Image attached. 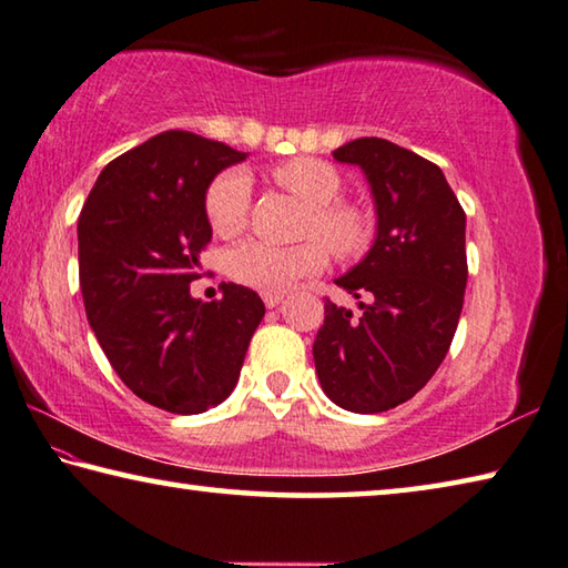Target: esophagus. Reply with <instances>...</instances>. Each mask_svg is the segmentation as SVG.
Listing matches in <instances>:
<instances>
[{
    "mask_svg": "<svg viewBox=\"0 0 568 568\" xmlns=\"http://www.w3.org/2000/svg\"><path fill=\"white\" fill-rule=\"evenodd\" d=\"M262 300H264V304H266V310H274V306L282 304L284 294H278V292H264Z\"/></svg>",
    "mask_w": 568,
    "mask_h": 568,
    "instance_id": "obj_1",
    "label": "esophagus"
}]
</instances>
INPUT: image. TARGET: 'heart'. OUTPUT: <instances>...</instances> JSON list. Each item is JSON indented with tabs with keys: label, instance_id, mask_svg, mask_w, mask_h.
Here are the masks:
<instances>
[{
	"label": "heart",
	"instance_id": "1",
	"mask_svg": "<svg viewBox=\"0 0 568 568\" xmlns=\"http://www.w3.org/2000/svg\"><path fill=\"white\" fill-rule=\"evenodd\" d=\"M274 182L286 189L304 206V236H320L326 248L339 258L364 254L372 242V222L364 209L339 202L342 176L332 164L320 159L296 156L272 169ZM252 204V176L244 169H226L206 189L204 209L214 234L232 239L244 232ZM326 248L320 242L296 246H272L264 242H244L229 254V274L236 282L262 292H284L302 276L322 272Z\"/></svg>",
	"mask_w": 568,
	"mask_h": 568
}]
</instances>
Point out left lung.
<instances>
[{"instance_id": "left-lung-1", "label": "left lung", "mask_w": 568, "mask_h": 568, "mask_svg": "<svg viewBox=\"0 0 568 568\" xmlns=\"http://www.w3.org/2000/svg\"><path fill=\"white\" fill-rule=\"evenodd\" d=\"M372 189L376 234L359 264L334 278L359 302L324 304L314 366L329 399L379 414L422 389L439 369L459 324L466 290V214L436 164L379 136L339 146Z\"/></svg>"}]
</instances>
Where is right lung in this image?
I'll return each mask as SVG.
<instances>
[{
	"label": "right lung",
	"instance_id": "obj_1",
	"mask_svg": "<svg viewBox=\"0 0 568 568\" xmlns=\"http://www.w3.org/2000/svg\"><path fill=\"white\" fill-rule=\"evenodd\" d=\"M248 154L182 129L109 162L79 214V284L99 346L129 389L172 414H202L234 392L264 316L258 294L222 284L194 300L212 239L206 189Z\"/></svg>",
	"mask_w": 568,
	"mask_h": 568
}]
</instances>
